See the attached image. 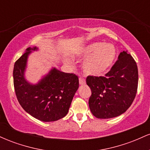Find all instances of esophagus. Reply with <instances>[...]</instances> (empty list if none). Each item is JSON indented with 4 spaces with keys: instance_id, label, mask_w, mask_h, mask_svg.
<instances>
[{
    "instance_id": "1",
    "label": "esophagus",
    "mask_w": 150,
    "mask_h": 150,
    "mask_svg": "<svg viewBox=\"0 0 150 150\" xmlns=\"http://www.w3.org/2000/svg\"><path fill=\"white\" fill-rule=\"evenodd\" d=\"M79 83H80V85H85L86 83V81L84 78H82V77H80L79 78Z\"/></svg>"
}]
</instances>
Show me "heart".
Segmentation results:
<instances>
[{"mask_svg": "<svg viewBox=\"0 0 150 150\" xmlns=\"http://www.w3.org/2000/svg\"><path fill=\"white\" fill-rule=\"evenodd\" d=\"M82 54L89 56L82 65L85 73L89 75H100L111 68L116 56L113 45L96 42L84 48Z\"/></svg>", "mask_w": 150, "mask_h": 150, "instance_id": "heart-1", "label": "heart"}]
</instances>
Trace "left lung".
<instances>
[{"label": "left lung", "instance_id": "left-lung-1", "mask_svg": "<svg viewBox=\"0 0 150 150\" xmlns=\"http://www.w3.org/2000/svg\"><path fill=\"white\" fill-rule=\"evenodd\" d=\"M92 94L89 99L91 112L97 118L118 116L131 106L138 85L136 62L128 51L120 52L118 59L105 76L86 79Z\"/></svg>", "mask_w": 150, "mask_h": 150}]
</instances>
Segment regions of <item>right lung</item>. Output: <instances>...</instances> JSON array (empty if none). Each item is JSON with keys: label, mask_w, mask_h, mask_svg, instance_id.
Wrapping results in <instances>:
<instances>
[{"label": "right lung", "mask_w": 150, "mask_h": 150, "mask_svg": "<svg viewBox=\"0 0 150 150\" xmlns=\"http://www.w3.org/2000/svg\"><path fill=\"white\" fill-rule=\"evenodd\" d=\"M37 47L27 48L15 63L13 82L17 99L26 112L44 122L56 121L67 115L79 87L78 77L53 68L36 85L25 80L28 56Z\"/></svg>", "instance_id": "right-lung-1"}]
</instances>
